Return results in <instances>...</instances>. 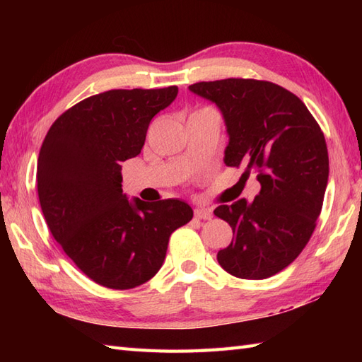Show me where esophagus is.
<instances>
[{
	"label": "esophagus",
	"mask_w": 362,
	"mask_h": 362,
	"mask_svg": "<svg viewBox=\"0 0 362 362\" xmlns=\"http://www.w3.org/2000/svg\"><path fill=\"white\" fill-rule=\"evenodd\" d=\"M194 216L197 219H211V210L210 209H205V206H197L194 210Z\"/></svg>",
	"instance_id": "esophagus-1"
}]
</instances>
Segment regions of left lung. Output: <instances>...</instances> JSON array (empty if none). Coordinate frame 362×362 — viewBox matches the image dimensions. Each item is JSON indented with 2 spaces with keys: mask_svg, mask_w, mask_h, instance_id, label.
<instances>
[{
  "mask_svg": "<svg viewBox=\"0 0 362 362\" xmlns=\"http://www.w3.org/2000/svg\"><path fill=\"white\" fill-rule=\"evenodd\" d=\"M226 119L224 161L257 173L259 194L219 205L214 214L233 230L218 252L221 267L238 279L263 280L288 267L308 244L324 204L328 151L324 132L289 90L257 79L230 78L189 86Z\"/></svg>",
  "mask_w": 362,
  "mask_h": 362,
  "instance_id": "obj_1",
  "label": "left lung"
}]
</instances>
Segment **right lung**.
<instances>
[{"mask_svg": "<svg viewBox=\"0 0 362 362\" xmlns=\"http://www.w3.org/2000/svg\"><path fill=\"white\" fill-rule=\"evenodd\" d=\"M179 88L109 90L64 112L37 163L38 201L51 235L88 279L110 289L149 281L169 236L193 219L179 199L129 202L121 161L141 152L151 119Z\"/></svg>", "mask_w": 362, "mask_h": 362, "instance_id": "1", "label": "right lung"}]
</instances>
